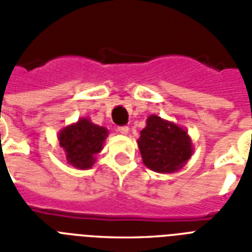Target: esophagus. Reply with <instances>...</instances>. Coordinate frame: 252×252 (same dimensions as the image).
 Wrapping results in <instances>:
<instances>
[{"mask_svg": "<svg viewBox=\"0 0 252 252\" xmlns=\"http://www.w3.org/2000/svg\"><path fill=\"white\" fill-rule=\"evenodd\" d=\"M118 132L122 134H126L129 132V128L126 126H118Z\"/></svg>", "mask_w": 252, "mask_h": 252, "instance_id": "obj_1", "label": "esophagus"}]
</instances>
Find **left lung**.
<instances>
[{"mask_svg": "<svg viewBox=\"0 0 252 252\" xmlns=\"http://www.w3.org/2000/svg\"><path fill=\"white\" fill-rule=\"evenodd\" d=\"M137 140L142 161L156 172H174L183 167L191 158V137L187 130L175 123L150 115L146 126Z\"/></svg>", "mask_w": 252, "mask_h": 252, "instance_id": "left-lung-1", "label": "left lung"}]
</instances>
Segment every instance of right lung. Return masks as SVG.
I'll return each instance as SVG.
<instances>
[{"label":"right lung","mask_w":252,"mask_h":252,"mask_svg":"<svg viewBox=\"0 0 252 252\" xmlns=\"http://www.w3.org/2000/svg\"><path fill=\"white\" fill-rule=\"evenodd\" d=\"M108 136L104 126L91 123L87 118L65 126L59 133L60 146L65 150L66 161L76 168H90L95 163V154L103 149Z\"/></svg>","instance_id":"obj_1"}]
</instances>
